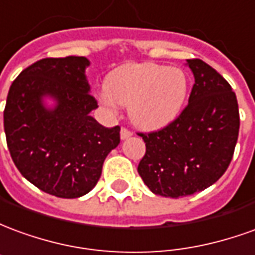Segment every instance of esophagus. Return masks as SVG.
Masks as SVG:
<instances>
[{
	"mask_svg": "<svg viewBox=\"0 0 255 255\" xmlns=\"http://www.w3.org/2000/svg\"><path fill=\"white\" fill-rule=\"evenodd\" d=\"M129 136H132V132L127 129V128H122V131H120V138L124 140V139H128Z\"/></svg>",
	"mask_w": 255,
	"mask_h": 255,
	"instance_id": "obj_1",
	"label": "esophagus"
}]
</instances>
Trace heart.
Masks as SVG:
<instances>
[{"label": "heart", "mask_w": 255, "mask_h": 255, "mask_svg": "<svg viewBox=\"0 0 255 255\" xmlns=\"http://www.w3.org/2000/svg\"><path fill=\"white\" fill-rule=\"evenodd\" d=\"M187 91V75L180 68L128 63L108 76L101 101L111 108L128 105L129 119L136 127L158 129L176 119Z\"/></svg>", "instance_id": "heart-1"}]
</instances>
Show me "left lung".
<instances>
[{"instance_id": "obj_1", "label": "left lung", "mask_w": 255, "mask_h": 255, "mask_svg": "<svg viewBox=\"0 0 255 255\" xmlns=\"http://www.w3.org/2000/svg\"><path fill=\"white\" fill-rule=\"evenodd\" d=\"M194 73L188 105L160 131L139 133L146 153L138 173L150 191L180 198L224 175L239 135V109L230 83L199 58L187 60Z\"/></svg>"}]
</instances>
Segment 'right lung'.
Masks as SVG:
<instances>
[{
  "label": "right lung",
  "instance_id": "obj_1",
  "mask_svg": "<svg viewBox=\"0 0 255 255\" xmlns=\"http://www.w3.org/2000/svg\"><path fill=\"white\" fill-rule=\"evenodd\" d=\"M86 57L43 58L21 71L9 89L3 129L20 173L58 198H79L95 187L106 155L120 143V127L101 126L90 112ZM56 101L43 105V97Z\"/></svg>",
  "mask_w": 255,
  "mask_h": 255
}]
</instances>
